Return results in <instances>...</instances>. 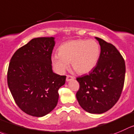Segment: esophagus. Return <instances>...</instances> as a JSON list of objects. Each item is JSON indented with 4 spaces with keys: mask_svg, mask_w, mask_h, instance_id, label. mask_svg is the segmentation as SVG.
I'll list each match as a JSON object with an SVG mask.
<instances>
[{
    "mask_svg": "<svg viewBox=\"0 0 134 134\" xmlns=\"http://www.w3.org/2000/svg\"><path fill=\"white\" fill-rule=\"evenodd\" d=\"M72 79H74V76H71V75H67V77H66V80H67V82L69 81V80H72Z\"/></svg>",
    "mask_w": 134,
    "mask_h": 134,
    "instance_id": "obj_1",
    "label": "esophagus"
}]
</instances>
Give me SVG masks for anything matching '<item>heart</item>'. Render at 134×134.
Segmentation results:
<instances>
[{"instance_id": "heart-1", "label": "heart", "mask_w": 134, "mask_h": 134, "mask_svg": "<svg viewBox=\"0 0 134 134\" xmlns=\"http://www.w3.org/2000/svg\"><path fill=\"white\" fill-rule=\"evenodd\" d=\"M100 54V46L96 41L71 40L59 46L58 54L52 56V63L59 72H63L71 63L72 69L82 75L88 73L96 67Z\"/></svg>"}]
</instances>
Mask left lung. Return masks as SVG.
I'll use <instances>...</instances> for the list:
<instances>
[{
	"mask_svg": "<svg viewBox=\"0 0 134 134\" xmlns=\"http://www.w3.org/2000/svg\"><path fill=\"white\" fill-rule=\"evenodd\" d=\"M101 46L97 65L89 75L76 78V93L82 108L90 113L102 114L112 108L120 97L124 84V58L112 44L96 37Z\"/></svg>",
	"mask_w": 134,
	"mask_h": 134,
	"instance_id": "obj_1",
	"label": "left lung"
}]
</instances>
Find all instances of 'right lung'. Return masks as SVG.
Here are the masks:
<instances>
[{
  "label": "right lung",
  "mask_w": 134,
  "mask_h": 134,
  "mask_svg": "<svg viewBox=\"0 0 134 134\" xmlns=\"http://www.w3.org/2000/svg\"><path fill=\"white\" fill-rule=\"evenodd\" d=\"M54 37H38L15 51L7 73L9 89L21 111L37 117L45 116L58 104L59 88L66 76L52 69Z\"/></svg>",
  "instance_id": "right-lung-1"
}]
</instances>
